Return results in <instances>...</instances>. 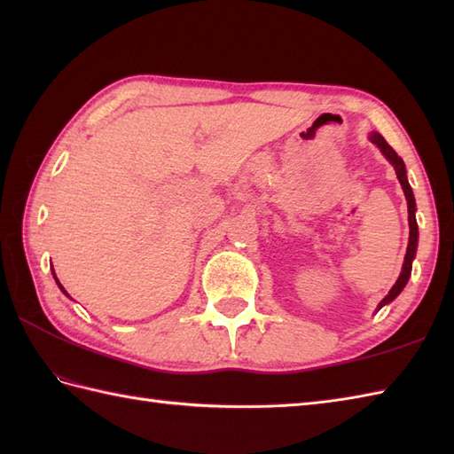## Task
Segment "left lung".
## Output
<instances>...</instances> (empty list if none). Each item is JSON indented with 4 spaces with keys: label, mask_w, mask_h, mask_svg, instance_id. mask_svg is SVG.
<instances>
[{
    "label": "left lung",
    "mask_w": 454,
    "mask_h": 454,
    "mask_svg": "<svg viewBox=\"0 0 454 454\" xmlns=\"http://www.w3.org/2000/svg\"><path fill=\"white\" fill-rule=\"evenodd\" d=\"M371 142L376 144V146L380 148V152L384 153V156H387V160L392 163L394 169H396L398 181H400V185H402V189H403V195H406V200H408V220H410V242H408L406 257H403L402 273H400V277H398L396 285H394V286L390 288V293L380 301V304H379V310H380V308H382L384 304L392 302L394 298H396V296L403 291V286H406L408 278H410V275H411V262H413V257H416L418 236H419V232H418V222H416V199H413V192H411V187H410L408 177H406V166H403V161H402V158L398 156V153L392 150L390 144L382 138V134L371 132Z\"/></svg>",
    "instance_id": "obj_1"
}]
</instances>
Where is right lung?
Here are the masks:
<instances>
[{
    "instance_id": "obj_1",
    "label": "right lung",
    "mask_w": 454,
    "mask_h": 454,
    "mask_svg": "<svg viewBox=\"0 0 454 454\" xmlns=\"http://www.w3.org/2000/svg\"><path fill=\"white\" fill-rule=\"evenodd\" d=\"M54 278H56V275H54ZM56 283H58V286H60V291H62V293H64V294H67V293H66V291H64V286H62V285H60V281H58V278H56Z\"/></svg>"
}]
</instances>
